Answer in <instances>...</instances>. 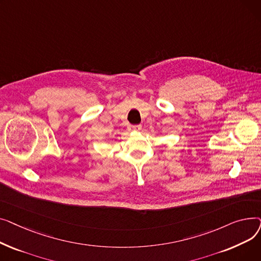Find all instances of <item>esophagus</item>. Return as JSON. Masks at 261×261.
Wrapping results in <instances>:
<instances>
[{"instance_id": "34e87169", "label": "esophagus", "mask_w": 261, "mask_h": 261, "mask_svg": "<svg viewBox=\"0 0 261 261\" xmlns=\"http://www.w3.org/2000/svg\"><path fill=\"white\" fill-rule=\"evenodd\" d=\"M130 130L131 131H140V130H142V126L141 125H132L130 127Z\"/></svg>"}]
</instances>
